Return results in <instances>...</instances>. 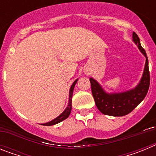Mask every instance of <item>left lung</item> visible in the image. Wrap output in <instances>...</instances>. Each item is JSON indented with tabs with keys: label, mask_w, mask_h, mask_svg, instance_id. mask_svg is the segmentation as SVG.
Segmentation results:
<instances>
[{
	"label": "left lung",
	"mask_w": 156,
	"mask_h": 156,
	"mask_svg": "<svg viewBox=\"0 0 156 156\" xmlns=\"http://www.w3.org/2000/svg\"><path fill=\"white\" fill-rule=\"evenodd\" d=\"M133 40L140 51L146 57L145 67L140 83L129 91L108 94L103 90L98 83L90 78L91 91L97 108L101 113L112 116H122L131 112L145 98L150 85V73L148 69V57L141 47L140 39L136 33H133Z\"/></svg>",
	"instance_id": "8db88e82"
}]
</instances>
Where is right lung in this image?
Returning <instances> with one entry per match:
<instances>
[{
  "label": "right lung",
  "mask_w": 156,
  "mask_h": 156,
  "mask_svg": "<svg viewBox=\"0 0 156 156\" xmlns=\"http://www.w3.org/2000/svg\"><path fill=\"white\" fill-rule=\"evenodd\" d=\"M77 80L74 81V83H73V85L71 86L70 87V90H69V105H68V107L66 108L64 112H63L62 113L61 115L58 116L57 118H55V119H53L52 121L49 122H47V123H44L43 125H44V126H52V125H55V124H57L58 122H62V120L64 119H67L69 115L70 112H71V110H72V97H73V89H74V87H75V84L76 83Z\"/></svg>",
  "instance_id": "add662e5"
}]
</instances>
